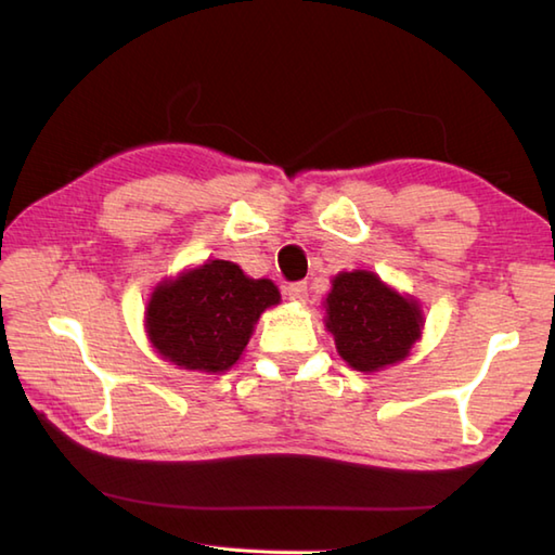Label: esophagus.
Listing matches in <instances>:
<instances>
[{"label":"esophagus","mask_w":555,"mask_h":555,"mask_svg":"<svg viewBox=\"0 0 555 555\" xmlns=\"http://www.w3.org/2000/svg\"><path fill=\"white\" fill-rule=\"evenodd\" d=\"M286 296L296 302H306L308 300V284L306 281H296V284H291L286 288Z\"/></svg>","instance_id":"34e87169"}]
</instances>
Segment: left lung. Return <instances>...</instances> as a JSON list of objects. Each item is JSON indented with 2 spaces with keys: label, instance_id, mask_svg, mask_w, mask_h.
Segmentation results:
<instances>
[{
  "label": "left lung",
  "instance_id": "1",
  "mask_svg": "<svg viewBox=\"0 0 555 555\" xmlns=\"http://www.w3.org/2000/svg\"><path fill=\"white\" fill-rule=\"evenodd\" d=\"M324 310V327L332 332L336 351L353 371L375 373L404 361L421 339L418 302L383 284L373 271L336 274Z\"/></svg>",
  "mask_w": 555,
  "mask_h": 555
}]
</instances>
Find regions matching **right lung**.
I'll use <instances>...</instances> for the list:
<instances>
[{
	"label": "right lung",
	"instance_id": "obj_1",
	"mask_svg": "<svg viewBox=\"0 0 555 555\" xmlns=\"http://www.w3.org/2000/svg\"><path fill=\"white\" fill-rule=\"evenodd\" d=\"M281 293L269 279H249L225 259L166 279L151 293L146 334L158 356L184 371L225 373L245 351L255 324Z\"/></svg>",
	"mask_w": 555,
	"mask_h": 555
}]
</instances>
